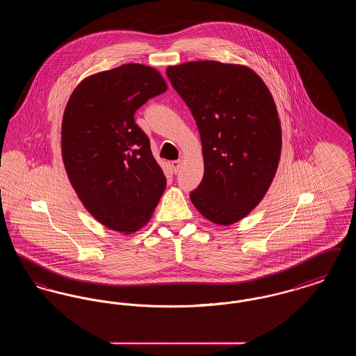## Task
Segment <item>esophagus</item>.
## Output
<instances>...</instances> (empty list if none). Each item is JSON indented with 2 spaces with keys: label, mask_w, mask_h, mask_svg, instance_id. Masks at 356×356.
<instances>
[{
  "label": "esophagus",
  "mask_w": 356,
  "mask_h": 356,
  "mask_svg": "<svg viewBox=\"0 0 356 356\" xmlns=\"http://www.w3.org/2000/svg\"><path fill=\"white\" fill-rule=\"evenodd\" d=\"M170 165H172V170L175 173H177L179 170H180V167H181V160H173L172 163H170Z\"/></svg>",
  "instance_id": "34e87169"
}]
</instances>
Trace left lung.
I'll list each match as a JSON object with an SVG mask.
<instances>
[{"instance_id": "8db88e82", "label": "left lung", "mask_w": 356, "mask_h": 356, "mask_svg": "<svg viewBox=\"0 0 356 356\" xmlns=\"http://www.w3.org/2000/svg\"><path fill=\"white\" fill-rule=\"evenodd\" d=\"M167 76L199 128L204 157L196 209L219 225L245 218L271 186L282 153L277 109L252 69L219 61L168 67Z\"/></svg>"}]
</instances>
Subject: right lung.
<instances>
[{
	"label": "right lung",
	"instance_id": "add662e5",
	"mask_svg": "<svg viewBox=\"0 0 356 356\" xmlns=\"http://www.w3.org/2000/svg\"><path fill=\"white\" fill-rule=\"evenodd\" d=\"M167 88L156 69L125 64L86 77L69 97L61 127L65 170L86 211L109 229L138 231L165 189L135 112Z\"/></svg>",
	"mask_w": 356,
	"mask_h": 356
}]
</instances>
